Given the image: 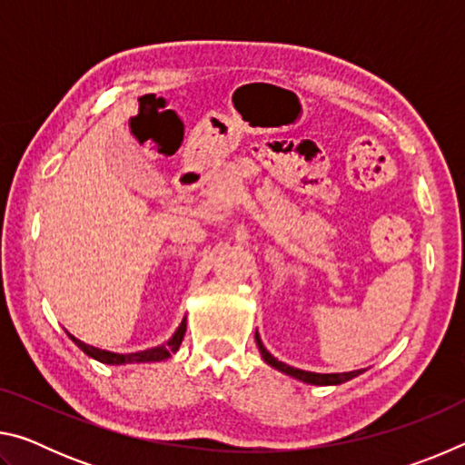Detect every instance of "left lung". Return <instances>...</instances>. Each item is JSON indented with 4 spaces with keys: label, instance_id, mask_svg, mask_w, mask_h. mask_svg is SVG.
<instances>
[{
    "label": "left lung",
    "instance_id": "8db88e82",
    "mask_svg": "<svg viewBox=\"0 0 465 465\" xmlns=\"http://www.w3.org/2000/svg\"><path fill=\"white\" fill-rule=\"evenodd\" d=\"M256 344H258V349H261V355H262V359L266 361V363H269L274 369H279L281 373L295 377V380L303 381V383H312V385H338V383H344V381L352 380V377H357V375L363 373V369H359V371H349V373H312V371H302V369L289 367V365L282 363V361L274 359L271 352L264 349V344L261 341V336H258V332H256Z\"/></svg>",
    "mask_w": 465,
    "mask_h": 465
}]
</instances>
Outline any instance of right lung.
I'll list each match as a JSON object with an SVG mask.
<instances>
[{"label": "right lung", "instance_id": "obj_1", "mask_svg": "<svg viewBox=\"0 0 465 465\" xmlns=\"http://www.w3.org/2000/svg\"><path fill=\"white\" fill-rule=\"evenodd\" d=\"M186 332V320H183V324L178 326V330L174 332V336L170 338L166 344L162 346H155V349H149V351H141V352H131V355H119V352H110V351H102L96 349V346H90L82 342L80 338L72 336V341L80 346V349L85 352V355L100 361V363H106V365H129V363H157V361H166L170 359L174 352L180 349V344H183V338Z\"/></svg>", "mask_w": 465, "mask_h": 465}]
</instances>
